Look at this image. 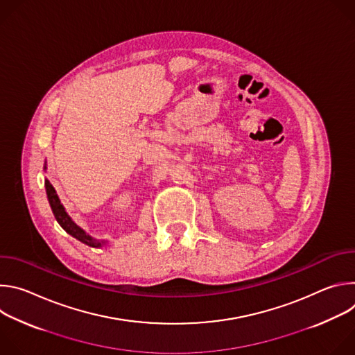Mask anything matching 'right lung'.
Listing matches in <instances>:
<instances>
[{
  "instance_id": "1",
  "label": "right lung",
  "mask_w": 355,
  "mask_h": 355,
  "mask_svg": "<svg viewBox=\"0 0 355 355\" xmlns=\"http://www.w3.org/2000/svg\"><path fill=\"white\" fill-rule=\"evenodd\" d=\"M43 170L46 171L47 170V164L44 162V167ZM44 188H46V193H47V200L50 204V208H52V212L58 220V223L70 234L73 236L74 239L80 240L81 243L89 245V247H94V248H99V247H104L108 244V240H98L92 236H89L84 229H81L70 216L69 214L66 212L62 200L55 189V187L50 184V181L47 178H44Z\"/></svg>"
}]
</instances>
